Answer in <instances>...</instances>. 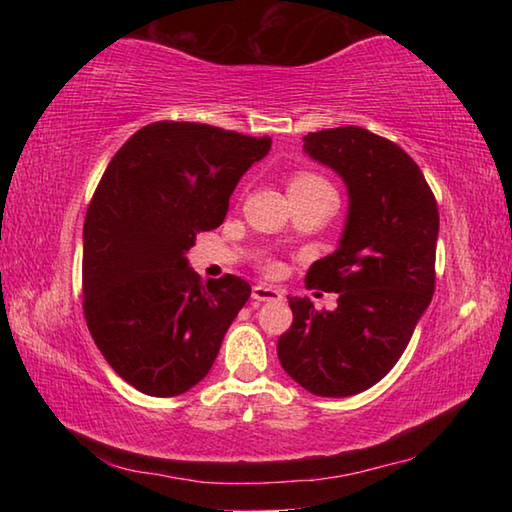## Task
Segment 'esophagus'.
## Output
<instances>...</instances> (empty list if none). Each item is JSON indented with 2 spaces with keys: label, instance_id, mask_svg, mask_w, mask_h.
Wrapping results in <instances>:
<instances>
[{
  "label": "esophagus",
  "instance_id": "obj_1",
  "mask_svg": "<svg viewBox=\"0 0 512 512\" xmlns=\"http://www.w3.org/2000/svg\"><path fill=\"white\" fill-rule=\"evenodd\" d=\"M284 291L277 287H268V284H257L253 287V300L257 302H271V300H282Z\"/></svg>",
  "mask_w": 512,
  "mask_h": 512
}]
</instances>
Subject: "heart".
<instances>
[{"mask_svg":"<svg viewBox=\"0 0 512 512\" xmlns=\"http://www.w3.org/2000/svg\"><path fill=\"white\" fill-rule=\"evenodd\" d=\"M311 187H329L325 178H320L318 173H311V171H298L296 176L291 178V185H289V192L291 189H311Z\"/></svg>","mask_w":512,"mask_h":512,"instance_id":"b5f03b06","label":"heart"}]
</instances>
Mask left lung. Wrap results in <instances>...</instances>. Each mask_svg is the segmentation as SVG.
I'll return each instance as SVG.
<instances>
[{"instance_id": "obj_1", "label": "left lung", "mask_w": 512, "mask_h": 512, "mask_svg": "<svg viewBox=\"0 0 512 512\" xmlns=\"http://www.w3.org/2000/svg\"><path fill=\"white\" fill-rule=\"evenodd\" d=\"M311 160L348 187L339 248L311 264L307 287L339 293L334 311L291 298L277 341L287 375L320 397H348L384 379L409 345L436 287L438 205L418 164L359 126L302 137Z\"/></svg>"}]
</instances>
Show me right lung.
Here are the masks:
<instances>
[{
  "label": "right lung",
  "instance_id": "add662e5",
  "mask_svg": "<svg viewBox=\"0 0 512 512\" xmlns=\"http://www.w3.org/2000/svg\"><path fill=\"white\" fill-rule=\"evenodd\" d=\"M268 151V137L155 121L103 171L83 225V311L103 359L140 393L196 386L250 298L237 275L203 282L187 253Z\"/></svg>",
  "mask_w": 512,
  "mask_h": 512
}]
</instances>
